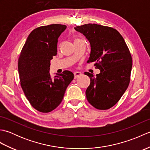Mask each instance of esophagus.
<instances>
[{
	"instance_id": "obj_1",
	"label": "esophagus",
	"mask_w": 150,
	"mask_h": 150,
	"mask_svg": "<svg viewBox=\"0 0 150 150\" xmlns=\"http://www.w3.org/2000/svg\"><path fill=\"white\" fill-rule=\"evenodd\" d=\"M81 75H82V73L81 72H79V71H75L74 73V77H75V79H77L78 77H79Z\"/></svg>"
}]
</instances>
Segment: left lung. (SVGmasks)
<instances>
[{"label": "left lung", "instance_id": "1", "mask_svg": "<svg viewBox=\"0 0 150 150\" xmlns=\"http://www.w3.org/2000/svg\"><path fill=\"white\" fill-rule=\"evenodd\" d=\"M91 46L88 63L95 62L99 74L85 72L90 79L86 91L88 101L98 110L115 105L128 88L132 68L131 53L120 33L113 28L96 24L76 26Z\"/></svg>", "mask_w": 150, "mask_h": 150}]
</instances>
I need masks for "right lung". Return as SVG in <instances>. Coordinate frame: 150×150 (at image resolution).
<instances>
[{
	"label": "right lung",
	"instance_id": "1",
	"mask_svg": "<svg viewBox=\"0 0 150 150\" xmlns=\"http://www.w3.org/2000/svg\"><path fill=\"white\" fill-rule=\"evenodd\" d=\"M66 25L50 24L33 30L22 47L18 60L21 86L31 106L42 113L61 103L74 75L66 70L55 78L50 73V60L57 55L59 36Z\"/></svg>",
	"mask_w": 150,
	"mask_h": 150
}]
</instances>
